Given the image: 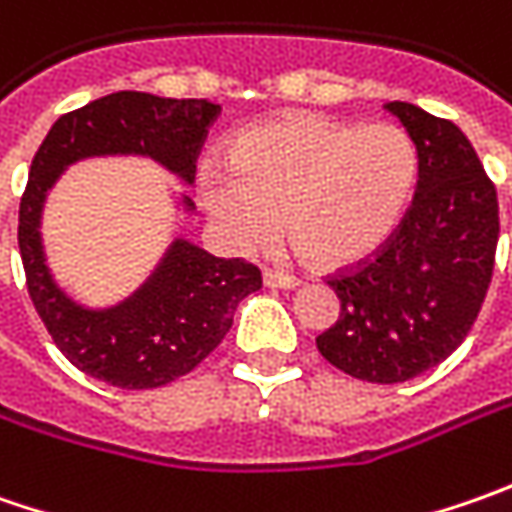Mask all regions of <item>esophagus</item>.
I'll return each instance as SVG.
<instances>
[{"label": "esophagus", "mask_w": 512, "mask_h": 512, "mask_svg": "<svg viewBox=\"0 0 512 512\" xmlns=\"http://www.w3.org/2000/svg\"><path fill=\"white\" fill-rule=\"evenodd\" d=\"M262 282H265L267 287H282V290H293V287L302 285L296 276L282 273V270H273V267H265V273H262Z\"/></svg>", "instance_id": "esophagus-1"}]
</instances>
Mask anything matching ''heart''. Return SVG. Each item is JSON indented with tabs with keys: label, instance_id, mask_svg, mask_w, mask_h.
Masks as SVG:
<instances>
[{
	"label": "heart",
	"instance_id": "b5f03b06",
	"mask_svg": "<svg viewBox=\"0 0 512 512\" xmlns=\"http://www.w3.org/2000/svg\"><path fill=\"white\" fill-rule=\"evenodd\" d=\"M419 179V153L393 122L350 125L293 113L230 145V165L205 162L199 202L236 250L287 233L322 267L373 256L393 236Z\"/></svg>",
	"mask_w": 512,
	"mask_h": 512
}]
</instances>
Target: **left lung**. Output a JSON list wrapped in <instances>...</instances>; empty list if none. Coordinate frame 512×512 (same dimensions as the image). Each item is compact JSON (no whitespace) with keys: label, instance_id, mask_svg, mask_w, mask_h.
I'll return each instance as SVG.
<instances>
[{"label":"left lung","instance_id":"left-lung-1","mask_svg":"<svg viewBox=\"0 0 512 512\" xmlns=\"http://www.w3.org/2000/svg\"><path fill=\"white\" fill-rule=\"evenodd\" d=\"M419 153V182L402 222L373 259L327 285L342 313L316 347L342 373L399 384L444 362L482 310L499 242V199L453 122L387 102Z\"/></svg>","mask_w":512,"mask_h":512}]
</instances>
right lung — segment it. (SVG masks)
<instances>
[{"instance_id": "right-lung-1", "label": "right lung", "mask_w": 512, "mask_h": 512, "mask_svg": "<svg viewBox=\"0 0 512 512\" xmlns=\"http://www.w3.org/2000/svg\"><path fill=\"white\" fill-rule=\"evenodd\" d=\"M222 113L207 99H162L119 90L59 116L30 165L19 205V253L30 302L73 367L122 390L162 387L207 359L233 325L239 302L262 287L242 259H216L176 239L150 279L119 305L90 310L53 282L39 236L45 196L59 173L88 156H150L193 182L207 128ZM187 210L193 202L185 199Z\"/></svg>"}]
</instances>
